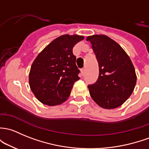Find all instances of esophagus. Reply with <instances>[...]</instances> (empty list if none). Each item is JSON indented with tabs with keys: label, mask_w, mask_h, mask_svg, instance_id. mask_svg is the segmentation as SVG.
Here are the masks:
<instances>
[{
	"label": "esophagus",
	"mask_w": 149,
	"mask_h": 149,
	"mask_svg": "<svg viewBox=\"0 0 149 149\" xmlns=\"http://www.w3.org/2000/svg\"><path fill=\"white\" fill-rule=\"evenodd\" d=\"M85 68H82V69H81V74H82V76H84V75H85Z\"/></svg>",
	"instance_id": "34e87169"
}]
</instances>
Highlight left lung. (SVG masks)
<instances>
[{
  "mask_svg": "<svg viewBox=\"0 0 149 149\" xmlns=\"http://www.w3.org/2000/svg\"><path fill=\"white\" fill-rule=\"evenodd\" d=\"M86 40L91 43L99 67L96 82L88 86L91 96L103 109L118 107L135 88L136 75L134 65L124 50L106 36H88Z\"/></svg>",
  "mask_w": 149,
  "mask_h": 149,
  "instance_id": "8db88e82",
  "label": "left lung"
}]
</instances>
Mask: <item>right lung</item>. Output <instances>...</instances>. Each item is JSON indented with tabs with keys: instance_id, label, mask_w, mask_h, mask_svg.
I'll return each mask as SVG.
<instances>
[{
	"instance_id": "1",
	"label": "right lung",
	"mask_w": 149,
	"mask_h": 149,
	"mask_svg": "<svg viewBox=\"0 0 149 149\" xmlns=\"http://www.w3.org/2000/svg\"><path fill=\"white\" fill-rule=\"evenodd\" d=\"M83 39L81 36H61L38 55L30 70L29 85L42 103L56 106L68 99L80 79L73 48Z\"/></svg>"
}]
</instances>
